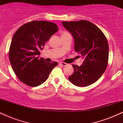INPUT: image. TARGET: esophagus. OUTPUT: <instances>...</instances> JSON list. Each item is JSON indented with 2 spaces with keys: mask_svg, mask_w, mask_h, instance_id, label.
Listing matches in <instances>:
<instances>
[{
  "mask_svg": "<svg viewBox=\"0 0 123 123\" xmlns=\"http://www.w3.org/2000/svg\"><path fill=\"white\" fill-rule=\"evenodd\" d=\"M60 65L62 66H65L67 65V63H65V62H60Z\"/></svg>",
  "mask_w": 123,
  "mask_h": 123,
  "instance_id": "34e87169",
  "label": "esophagus"
}]
</instances>
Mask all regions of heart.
<instances>
[{"label":"heart","instance_id":"b5f03b06","mask_svg":"<svg viewBox=\"0 0 123 123\" xmlns=\"http://www.w3.org/2000/svg\"><path fill=\"white\" fill-rule=\"evenodd\" d=\"M65 33H67V32H63V33H62V35H63V34H65Z\"/></svg>","mask_w":123,"mask_h":123}]
</instances>
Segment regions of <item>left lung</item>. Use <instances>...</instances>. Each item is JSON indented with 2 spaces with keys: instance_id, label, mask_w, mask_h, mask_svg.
I'll use <instances>...</instances> for the list:
<instances>
[{
  "instance_id": "1",
  "label": "left lung",
  "mask_w": 123,
  "mask_h": 123,
  "mask_svg": "<svg viewBox=\"0 0 123 123\" xmlns=\"http://www.w3.org/2000/svg\"><path fill=\"white\" fill-rule=\"evenodd\" d=\"M74 39V50L84 58L80 66L72 65L74 72L68 77L78 87H86L98 80L108 66L109 46L102 31L86 20L62 22Z\"/></svg>"
}]
</instances>
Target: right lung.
Returning a JSON list of instances; mask_svg holds the SVG:
<instances>
[{
  "mask_svg": "<svg viewBox=\"0 0 123 123\" xmlns=\"http://www.w3.org/2000/svg\"><path fill=\"white\" fill-rule=\"evenodd\" d=\"M58 30V26L53 22L33 21L15 32L8 56L14 72L22 83L31 87L40 85L57 65V62H47L39 55L45 42Z\"/></svg>",
  "mask_w": 123,
  "mask_h": 123,
  "instance_id": "add662e5",
  "label": "right lung"
}]
</instances>
